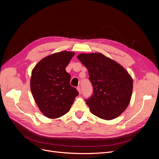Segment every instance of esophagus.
I'll list each match as a JSON object with an SVG mask.
<instances>
[{
    "label": "esophagus",
    "mask_w": 159,
    "mask_h": 159,
    "mask_svg": "<svg viewBox=\"0 0 159 159\" xmlns=\"http://www.w3.org/2000/svg\"><path fill=\"white\" fill-rule=\"evenodd\" d=\"M77 89H78L79 93H80V94H81V88H80V87H78V88H77Z\"/></svg>",
    "instance_id": "1"
}]
</instances>
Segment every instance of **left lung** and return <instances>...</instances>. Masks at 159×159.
I'll list each match as a JSON object with an SVG mask.
<instances>
[{
  "mask_svg": "<svg viewBox=\"0 0 159 159\" xmlns=\"http://www.w3.org/2000/svg\"><path fill=\"white\" fill-rule=\"evenodd\" d=\"M78 58L87 68L93 86V95L85 99L91 113L105 120L119 116L131 100V75L123 66L100 53L81 54Z\"/></svg>",
  "mask_w": 159,
  "mask_h": 159,
  "instance_id": "obj_1",
  "label": "left lung"
}]
</instances>
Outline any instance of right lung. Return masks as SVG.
I'll return each instance as SVG.
<instances>
[{
	"mask_svg": "<svg viewBox=\"0 0 159 159\" xmlns=\"http://www.w3.org/2000/svg\"><path fill=\"white\" fill-rule=\"evenodd\" d=\"M74 52L62 51L41 60L32 71L30 89L40 111L50 119L68 113L78 90L70 85V75L66 71Z\"/></svg>",
	"mask_w": 159,
	"mask_h": 159,
	"instance_id": "right-lung-1",
	"label": "right lung"
}]
</instances>
